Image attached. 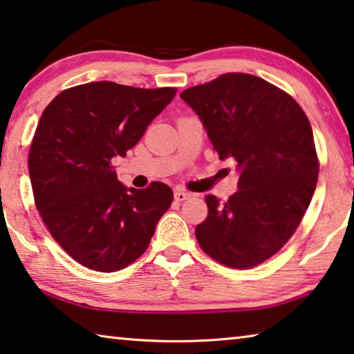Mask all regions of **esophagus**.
Here are the masks:
<instances>
[{
  "label": "esophagus",
  "mask_w": 354,
  "mask_h": 354,
  "mask_svg": "<svg viewBox=\"0 0 354 354\" xmlns=\"http://www.w3.org/2000/svg\"><path fill=\"white\" fill-rule=\"evenodd\" d=\"M189 193H187V191H183V189H176L174 191V198H176V201L177 202H183V201H187L188 198H189Z\"/></svg>",
  "instance_id": "1"
}]
</instances>
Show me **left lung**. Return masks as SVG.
Instances as JSON below:
<instances>
[{
	"mask_svg": "<svg viewBox=\"0 0 354 354\" xmlns=\"http://www.w3.org/2000/svg\"><path fill=\"white\" fill-rule=\"evenodd\" d=\"M180 97L219 158L240 171L227 201L205 196L208 215L196 239L224 266H257L292 239L314 196L320 163L308 115L286 91L249 73L219 75Z\"/></svg>",
	"mask_w": 354,
	"mask_h": 354,
	"instance_id": "left-lung-1",
	"label": "left lung"
}]
</instances>
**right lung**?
<instances>
[{"instance_id": "1", "label": "right lung", "mask_w": 354, "mask_h": 354, "mask_svg": "<svg viewBox=\"0 0 354 354\" xmlns=\"http://www.w3.org/2000/svg\"><path fill=\"white\" fill-rule=\"evenodd\" d=\"M176 92L94 81L44 109L28 155L34 202L57 245L86 268L113 273L135 262L171 207L167 185L127 189L111 160L136 146Z\"/></svg>"}]
</instances>
